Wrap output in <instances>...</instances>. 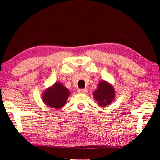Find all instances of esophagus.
<instances>
[{
  "mask_svg": "<svg viewBox=\"0 0 160 160\" xmlns=\"http://www.w3.org/2000/svg\"><path fill=\"white\" fill-rule=\"evenodd\" d=\"M78 92L80 94H86L88 92V89H80V90H78Z\"/></svg>",
  "mask_w": 160,
  "mask_h": 160,
  "instance_id": "obj_1",
  "label": "esophagus"
}]
</instances>
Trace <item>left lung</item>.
Listing matches in <instances>:
<instances>
[{"label":"left lung","mask_w":160,"mask_h":160,"mask_svg":"<svg viewBox=\"0 0 160 160\" xmlns=\"http://www.w3.org/2000/svg\"><path fill=\"white\" fill-rule=\"evenodd\" d=\"M115 97V92L113 87L105 81L99 84L98 88L94 92V98L99 104L104 107L112 102Z\"/></svg>","instance_id":"1"}]
</instances>
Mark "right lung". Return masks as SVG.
<instances>
[{"mask_svg": "<svg viewBox=\"0 0 160 160\" xmlns=\"http://www.w3.org/2000/svg\"><path fill=\"white\" fill-rule=\"evenodd\" d=\"M70 94L69 90L61 83H55L43 94V101L50 107L59 109L64 106Z\"/></svg>", "mask_w": 160, "mask_h": 160, "instance_id": "add662e5", "label": "right lung"}]
</instances>
